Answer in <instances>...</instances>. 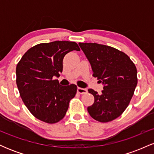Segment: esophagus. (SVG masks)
I'll list each match as a JSON object with an SVG mask.
<instances>
[{"mask_svg":"<svg viewBox=\"0 0 154 154\" xmlns=\"http://www.w3.org/2000/svg\"><path fill=\"white\" fill-rule=\"evenodd\" d=\"M87 89L85 88H77V93L79 94H85V93H87Z\"/></svg>","mask_w":154,"mask_h":154,"instance_id":"1","label":"esophagus"}]
</instances>
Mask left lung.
Listing matches in <instances>:
<instances>
[{
  "mask_svg": "<svg viewBox=\"0 0 154 154\" xmlns=\"http://www.w3.org/2000/svg\"><path fill=\"white\" fill-rule=\"evenodd\" d=\"M91 63L93 76L103 85L100 94L89 89L94 103L88 107L92 118L108 122L128 106L137 84V69L130 57L114 48L98 43H79Z\"/></svg>",
  "mask_w": 154,
  "mask_h": 154,
  "instance_id": "8db88e82",
  "label": "left lung"
}]
</instances>
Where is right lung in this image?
I'll use <instances>...</instances> for the list:
<instances>
[{"instance_id": "obj_1", "label": "right lung", "mask_w": 154, "mask_h": 154, "mask_svg": "<svg viewBox=\"0 0 154 154\" xmlns=\"http://www.w3.org/2000/svg\"><path fill=\"white\" fill-rule=\"evenodd\" d=\"M80 51L75 42L40 43L23 55L16 69L17 85L24 105L37 119L54 124L64 117L77 85L62 86L58 79L65 55Z\"/></svg>"}]
</instances>
